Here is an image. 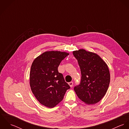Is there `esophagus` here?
I'll list each match as a JSON object with an SVG mask.
<instances>
[{
	"label": "esophagus",
	"instance_id": "34e87169",
	"mask_svg": "<svg viewBox=\"0 0 129 129\" xmlns=\"http://www.w3.org/2000/svg\"><path fill=\"white\" fill-rule=\"evenodd\" d=\"M69 85L71 87H72L73 85V82H69Z\"/></svg>",
	"mask_w": 129,
	"mask_h": 129
}]
</instances>
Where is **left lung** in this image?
<instances>
[{
    "label": "left lung",
    "instance_id": "obj_1",
    "mask_svg": "<svg viewBox=\"0 0 129 129\" xmlns=\"http://www.w3.org/2000/svg\"><path fill=\"white\" fill-rule=\"evenodd\" d=\"M73 55L79 66L81 79L74 90L78 97L87 105L99 102L108 90L110 74L108 67L96 53L84 49L74 51Z\"/></svg>",
    "mask_w": 129,
    "mask_h": 129
}]
</instances>
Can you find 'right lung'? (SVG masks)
<instances>
[{
	"label": "right lung",
	"instance_id": "right-lung-1",
	"mask_svg": "<svg viewBox=\"0 0 129 129\" xmlns=\"http://www.w3.org/2000/svg\"><path fill=\"white\" fill-rule=\"evenodd\" d=\"M69 53L57 51H46L32 62L30 72L32 92L43 105L51 108L61 102L70 85L57 68Z\"/></svg>",
	"mask_w": 129,
	"mask_h": 129
}]
</instances>
